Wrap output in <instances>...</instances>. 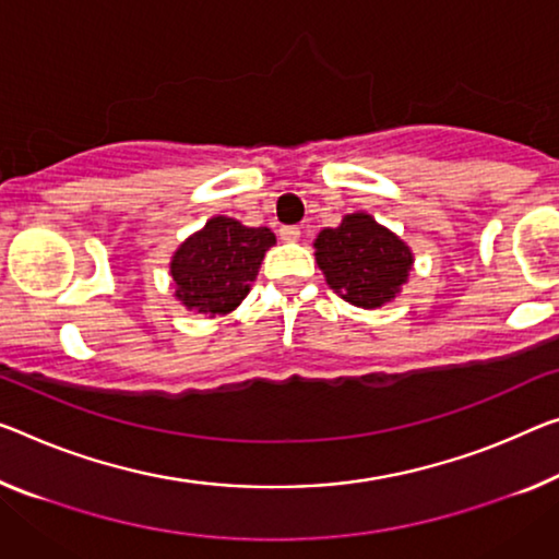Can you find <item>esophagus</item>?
<instances>
[{"label":"esophagus","instance_id":"esophagus-1","mask_svg":"<svg viewBox=\"0 0 559 559\" xmlns=\"http://www.w3.org/2000/svg\"><path fill=\"white\" fill-rule=\"evenodd\" d=\"M282 242H297L299 239V227H282L280 229Z\"/></svg>","mask_w":559,"mask_h":559}]
</instances>
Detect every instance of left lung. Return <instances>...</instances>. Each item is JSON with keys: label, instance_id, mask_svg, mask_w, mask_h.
<instances>
[{"label": "left lung", "instance_id": "obj_1", "mask_svg": "<svg viewBox=\"0 0 559 559\" xmlns=\"http://www.w3.org/2000/svg\"><path fill=\"white\" fill-rule=\"evenodd\" d=\"M314 260L345 302L365 309L392 302L415 262L409 247L367 212L347 214L340 227L322 229Z\"/></svg>", "mask_w": 559, "mask_h": 559}]
</instances>
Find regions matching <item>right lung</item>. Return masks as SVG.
Returning a JSON list of instances; mask_svg holds the SVG:
<instances>
[{"instance_id": "obj_1", "label": "right lung", "mask_w": 559, "mask_h": 559, "mask_svg": "<svg viewBox=\"0 0 559 559\" xmlns=\"http://www.w3.org/2000/svg\"><path fill=\"white\" fill-rule=\"evenodd\" d=\"M277 242L267 227H245L231 217H212L187 237L169 262L175 297L187 309L217 317L239 307L260 272L264 252Z\"/></svg>"}]
</instances>
